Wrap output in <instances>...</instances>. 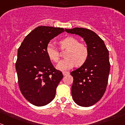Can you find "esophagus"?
<instances>
[{
  "mask_svg": "<svg viewBox=\"0 0 125 125\" xmlns=\"http://www.w3.org/2000/svg\"><path fill=\"white\" fill-rule=\"evenodd\" d=\"M62 74H63V75H67L69 74V72H67V71H63L62 72Z\"/></svg>",
  "mask_w": 125,
  "mask_h": 125,
  "instance_id": "34e87169",
  "label": "esophagus"
}]
</instances>
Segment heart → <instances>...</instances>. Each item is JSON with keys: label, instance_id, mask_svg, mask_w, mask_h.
<instances>
[{"label": "heart", "instance_id": "heart-1", "mask_svg": "<svg viewBox=\"0 0 125 125\" xmlns=\"http://www.w3.org/2000/svg\"><path fill=\"white\" fill-rule=\"evenodd\" d=\"M61 48H67L66 58L59 62L57 69L61 71H66L77 66H82L86 62L89 56V50L87 46L79 43L78 39L73 37H67L59 42ZM46 53L52 61L56 62L59 59V52L52 43H49L46 48Z\"/></svg>", "mask_w": 125, "mask_h": 125}]
</instances>
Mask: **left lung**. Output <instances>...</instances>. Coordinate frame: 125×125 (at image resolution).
I'll list each match as a JSON object with an SVG mask.
<instances>
[{"label": "left lung", "instance_id": "obj_1", "mask_svg": "<svg viewBox=\"0 0 125 125\" xmlns=\"http://www.w3.org/2000/svg\"><path fill=\"white\" fill-rule=\"evenodd\" d=\"M65 31L83 38L88 48L86 62L71 72L73 78L71 91L76 104L91 106L101 99L106 90L110 68L109 51L104 41L90 29L75 28Z\"/></svg>", "mask_w": 125, "mask_h": 125}]
</instances>
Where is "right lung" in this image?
<instances>
[{"label": "right lung", "instance_id": "1", "mask_svg": "<svg viewBox=\"0 0 125 125\" xmlns=\"http://www.w3.org/2000/svg\"><path fill=\"white\" fill-rule=\"evenodd\" d=\"M63 32V28L39 26L24 38L19 47L15 66L19 87L33 105L43 106L55 97L63 75L53 66L46 48L50 40Z\"/></svg>", "mask_w": 125, "mask_h": 125}]
</instances>
